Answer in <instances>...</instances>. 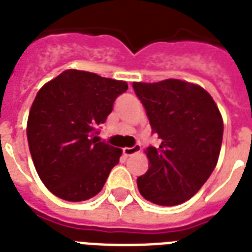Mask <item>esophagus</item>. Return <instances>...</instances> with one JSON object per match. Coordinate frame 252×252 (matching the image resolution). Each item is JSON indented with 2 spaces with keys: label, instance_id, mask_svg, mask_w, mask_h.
<instances>
[{
  "label": "esophagus",
  "instance_id": "1",
  "mask_svg": "<svg viewBox=\"0 0 252 252\" xmlns=\"http://www.w3.org/2000/svg\"><path fill=\"white\" fill-rule=\"evenodd\" d=\"M141 151V147H140V144H136V145H133V147H126L124 149H123V153L126 155V156H132V155H134V153H137V152Z\"/></svg>",
  "mask_w": 252,
  "mask_h": 252
}]
</instances>
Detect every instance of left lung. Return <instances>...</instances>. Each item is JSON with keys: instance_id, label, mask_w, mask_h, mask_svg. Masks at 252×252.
I'll return each instance as SVG.
<instances>
[{"instance_id": "8db88e82", "label": "left lung", "mask_w": 252, "mask_h": 252, "mask_svg": "<svg viewBox=\"0 0 252 252\" xmlns=\"http://www.w3.org/2000/svg\"><path fill=\"white\" fill-rule=\"evenodd\" d=\"M152 132L161 144L148 147L149 169L137 178L140 194L161 206L190 199L210 177L220 157L223 120L216 101L197 84L166 79L134 82Z\"/></svg>"}]
</instances>
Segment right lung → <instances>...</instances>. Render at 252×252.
I'll return each mask as SVG.
<instances>
[{"mask_svg": "<svg viewBox=\"0 0 252 252\" xmlns=\"http://www.w3.org/2000/svg\"><path fill=\"white\" fill-rule=\"evenodd\" d=\"M123 80L66 70L38 91L28 119V141L38 176L59 198L80 202L95 197L122 149L97 143V126L112 112Z\"/></svg>", "mask_w": 252, "mask_h": 252, "instance_id": "1", "label": "right lung"}]
</instances>
